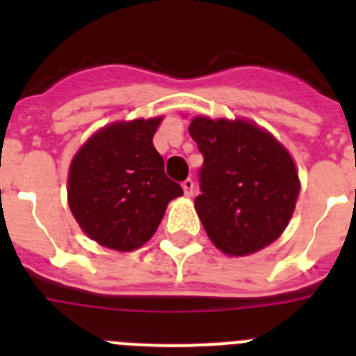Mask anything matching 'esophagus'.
Listing matches in <instances>:
<instances>
[{
	"instance_id": "34e87169",
	"label": "esophagus",
	"mask_w": 356,
	"mask_h": 356,
	"mask_svg": "<svg viewBox=\"0 0 356 356\" xmlns=\"http://www.w3.org/2000/svg\"><path fill=\"white\" fill-rule=\"evenodd\" d=\"M181 187H184L185 196H193V194H194V181L191 180V178H187V180H184V184H181Z\"/></svg>"
}]
</instances>
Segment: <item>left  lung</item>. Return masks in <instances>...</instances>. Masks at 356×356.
<instances>
[{"mask_svg":"<svg viewBox=\"0 0 356 356\" xmlns=\"http://www.w3.org/2000/svg\"><path fill=\"white\" fill-rule=\"evenodd\" d=\"M188 134L203 155L194 205L210 241L237 257L276 241L300 194L287 149L246 121L196 118Z\"/></svg>","mask_w":356,"mask_h":356,"instance_id":"8db88e82","label":"left lung"}]
</instances>
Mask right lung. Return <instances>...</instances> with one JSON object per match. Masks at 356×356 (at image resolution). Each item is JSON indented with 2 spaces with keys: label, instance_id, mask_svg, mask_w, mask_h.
<instances>
[{
  "label": "right lung",
  "instance_id": "1",
  "mask_svg": "<svg viewBox=\"0 0 356 356\" xmlns=\"http://www.w3.org/2000/svg\"><path fill=\"white\" fill-rule=\"evenodd\" d=\"M162 119L115 122L97 131L69 169V207L85 234L102 246L137 250L151 238L165 207L181 196L153 146Z\"/></svg>",
  "mask_w": 356,
  "mask_h": 356
}]
</instances>
